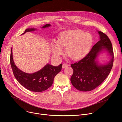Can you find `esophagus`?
Returning <instances> with one entry per match:
<instances>
[{
	"instance_id": "1",
	"label": "esophagus",
	"mask_w": 122,
	"mask_h": 122,
	"mask_svg": "<svg viewBox=\"0 0 122 122\" xmlns=\"http://www.w3.org/2000/svg\"><path fill=\"white\" fill-rule=\"evenodd\" d=\"M67 67H68V65L67 64H66V63L63 64V65H62V68L63 69H64V68H65Z\"/></svg>"
}]
</instances>
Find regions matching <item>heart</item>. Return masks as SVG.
Listing matches in <instances>:
<instances>
[{
  "label": "heart",
  "instance_id": "b5f03b06",
  "mask_svg": "<svg viewBox=\"0 0 122 122\" xmlns=\"http://www.w3.org/2000/svg\"><path fill=\"white\" fill-rule=\"evenodd\" d=\"M93 42L92 36L80 30L63 31L58 41H53L51 48L54 54L58 56L63 53V47H66L67 55L73 60H77L86 55Z\"/></svg>",
  "mask_w": 122,
  "mask_h": 122
}]
</instances>
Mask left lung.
<instances>
[{
  "instance_id": "1",
  "label": "left lung",
  "mask_w": 122,
  "mask_h": 122,
  "mask_svg": "<svg viewBox=\"0 0 122 122\" xmlns=\"http://www.w3.org/2000/svg\"><path fill=\"white\" fill-rule=\"evenodd\" d=\"M98 33L100 41L85 57L71 65L74 71L71 78V83L80 91H91L100 85L109 74L113 67L114 53L112 43L106 34L100 31ZM103 49L108 51L112 58L107 65L99 66L95 59Z\"/></svg>"
}]
</instances>
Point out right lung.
Segmentation results:
<instances>
[{
  "mask_svg": "<svg viewBox=\"0 0 122 122\" xmlns=\"http://www.w3.org/2000/svg\"><path fill=\"white\" fill-rule=\"evenodd\" d=\"M50 25V24H47L42 28H46ZM35 30V29H27L23 34ZM10 64L13 73L18 81L28 90L37 92L46 91L52 86L54 77L61 71L62 67V64L58 66L47 64L36 73L33 74L25 73L19 69L15 65L13 59L12 48L10 54Z\"/></svg>",
  "mask_w": 122,
  "mask_h": 122,
  "instance_id": "add662e5",
  "label": "right lung"
}]
</instances>
